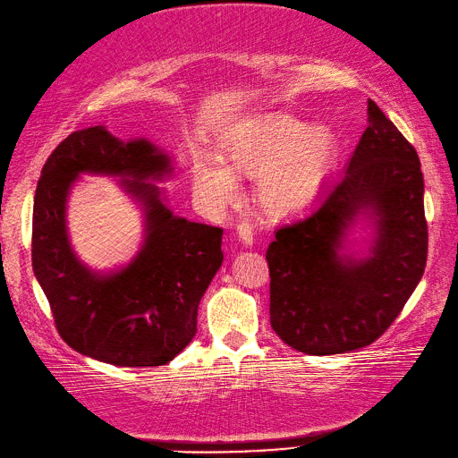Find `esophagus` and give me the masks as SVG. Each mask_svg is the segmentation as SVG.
<instances>
[{
  "label": "esophagus",
  "mask_w": 458,
  "mask_h": 458,
  "mask_svg": "<svg viewBox=\"0 0 458 458\" xmlns=\"http://www.w3.org/2000/svg\"><path fill=\"white\" fill-rule=\"evenodd\" d=\"M237 239L245 247H250V245H253V229L245 225V223H242V225H237Z\"/></svg>",
  "instance_id": "34e87169"
}]
</instances>
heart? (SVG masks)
<instances>
[{
  "label": "heart",
  "mask_w": 458,
  "mask_h": 458,
  "mask_svg": "<svg viewBox=\"0 0 458 458\" xmlns=\"http://www.w3.org/2000/svg\"><path fill=\"white\" fill-rule=\"evenodd\" d=\"M338 140L288 114H267L241 128L227 144V160L208 156L195 164V191L209 208H223L239 191L235 170L257 175V198L275 217L308 211L328 190L338 164Z\"/></svg>",
  "instance_id": "b5f03b06"
}]
</instances>
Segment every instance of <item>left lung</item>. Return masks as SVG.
<instances>
[{
    "instance_id": "8db88e82",
    "label": "left lung",
    "mask_w": 458,
    "mask_h": 458,
    "mask_svg": "<svg viewBox=\"0 0 458 458\" xmlns=\"http://www.w3.org/2000/svg\"><path fill=\"white\" fill-rule=\"evenodd\" d=\"M423 174L415 148L368 100L350 165L306 217L276 229L267 249L270 326L288 346L330 356L369 346L421 281L427 263ZM370 227L366 256L351 229Z\"/></svg>"
}]
</instances>
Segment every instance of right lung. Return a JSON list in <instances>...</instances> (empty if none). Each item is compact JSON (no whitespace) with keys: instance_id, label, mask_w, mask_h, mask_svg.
Segmentation results:
<instances>
[{"instance_id":"right-lung-1","label":"right lung","mask_w":458,"mask_h":458,"mask_svg":"<svg viewBox=\"0 0 458 458\" xmlns=\"http://www.w3.org/2000/svg\"><path fill=\"white\" fill-rule=\"evenodd\" d=\"M82 173L120 176L145 213V241L128 266L89 269L73 253L66 201ZM172 157L146 138L123 142L105 126L74 130L45 162L33 203V273L61 338L82 356L120 368L164 366L198 332V308L223 263V229L174 216L152 182Z\"/></svg>"}]
</instances>
